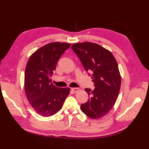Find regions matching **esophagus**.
<instances>
[{
  "label": "esophagus",
  "instance_id": "obj_1",
  "mask_svg": "<svg viewBox=\"0 0 149 149\" xmlns=\"http://www.w3.org/2000/svg\"><path fill=\"white\" fill-rule=\"evenodd\" d=\"M71 90L73 92L76 93V92H77L79 89L78 88H71Z\"/></svg>",
  "mask_w": 149,
  "mask_h": 149
}]
</instances>
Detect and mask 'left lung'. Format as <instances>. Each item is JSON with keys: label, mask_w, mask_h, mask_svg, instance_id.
I'll return each mask as SVG.
<instances>
[{"label": "left lung", "mask_w": 149, "mask_h": 149, "mask_svg": "<svg viewBox=\"0 0 149 149\" xmlns=\"http://www.w3.org/2000/svg\"><path fill=\"white\" fill-rule=\"evenodd\" d=\"M71 48L86 71L93 72L95 88L85 89L89 100L81 105V109L90 118H100L113 109L119 94L121 76L117 61L111 52L97 44L77 43Z\"/></svg>", "instance_id": "1"}]
</instances>
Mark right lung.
I'll list each match as a JSON object with an SVG mask.
<instances>
[{
    "mask_svg": "<svg viewBox=\"0 0 149 149\" xmlns=\"http://www.w3.org/2000/svg\"><path fill=\"white\" fill-rule=\"evenodd\" d=\"M70 44L52 42L35 51L29 58L25 73V90L28 101L39 115L49 117L58 112L70 94V88H58L51 77L57 62Z\"/></svg>",
    "mask_w": 149,
    "mask_h": 149,
    "instance_id": "obj_1",
    "label": "right lung"
}]
</instances>
